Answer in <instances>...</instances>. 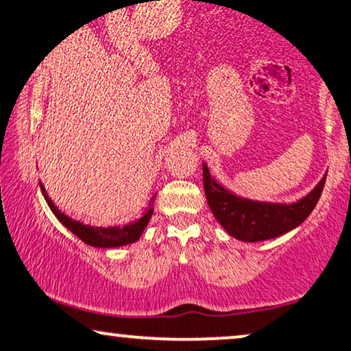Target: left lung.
Masks as SVG:
<instances>
[{
    "instance_id": "1",
    "label": "left lung",
    "mask_w": 351,
    "mask_h": 351,
    "mask_svg": "<svg viewBox=\"0 0 351 351\" xmlns=\"http://www.w3.org/2000/svg\"><path fill=\"white\" fill-rule=\"evenodd\" d=\"M327 174L301 200L295 203L258 202L241 197L210 174L203 162V187L211 213L229 236L242 242H261L280 237L300 226L317 205Z\"/></svg>"
}]
</instances>
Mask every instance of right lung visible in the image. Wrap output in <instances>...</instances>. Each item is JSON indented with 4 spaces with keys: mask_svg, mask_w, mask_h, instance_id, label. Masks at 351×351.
Returning a JSON list of instances; mask_svg holds the SVG:
<instances>
[{
    "mask_svg": "<svg viewBox=\"0 0 351 351\" xmlns=\"http://www.w3.org/2000/svg\"><path fill=\"white\" fill-rule=\"evenodd\" d=\"M40 184V190L42 195L45 198L47 205L50 206V210L53 211V215L58 218V221L63 224L64 228L70 229V231L75 234L76 237H80L81 241L86 242V244L93 245V247H99V249H115V247H122V245H128L133 244L140 239L145 228L148 226L151 216H153V203H154V197L151 198L148 208H146L145 213L141 215L140 219L136 221L125 224V226H90V224H84L81 221H76L73 219L71 216L64 215L55 206V203L51 202V198L47 193L43 184L38 180Z\"/></svg>",
    "mask_w": 351,
    "mask_h": 351,
    "instance_id": "obj_1",
    "label": "right lung"
}]
</instances>
